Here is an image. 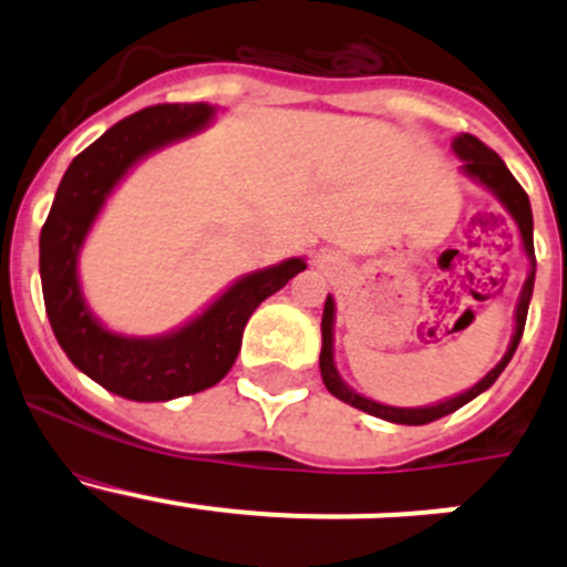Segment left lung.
<instances>
[{
    "instance_id": "obj_1",
    "label": "left lung",
    "mask_w": 567,
    "mask_h": 567,
    "mask_svg": "<svg viewBox=\"0 0 567 567\" xmlns=\"http://www.w3.org/2000/svg\"><path fill=\"white\" fill-rule=\"evenodd\" d=\"M453 151L455 156L463 162V173H466L472 181H477L480 186H485L488 192H494V197L505 205L507 214L516 219L518 233H522V244L524 251L529 257V277L524 282L522 296H518V305H516V329H513V340L507 346L505 357L496 362L494 370L483 375L472 390L455 394V398L442 400V403H433V405H420V409H398V405H386L379 403V400H370L364 394L353 392L346 381L340 379L334 368V299L326 296V305H323V320H320V334H323V348H320V375H323V384L334 398H340L342 403L353 405L359 411H368V414L379 416V420L386 422H398V425H427L433 420H442V416L453 414L458 411L461 405H466L468 400L477 398L480 392L488 390L496 379L502 375V370L507 368V362L513 359L516 353L518 342H522L524 334V323H527V310H529V299H532V288H535V247H532V208H529V197L527 192L522 188V183L513 177L511 169L505 167L499 156L491 151L485 142H480L477 136L472 134H458L453 140Z\"/></svg>"
}]
</instances>
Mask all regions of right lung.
Returning <instances> with one entry per match:
<instances>
[{
  "instance_id": "1",
  "label": "right lung",
  "mask_w": 567,
  "mask_h": 567,
  "mask_svg": "<svg viewBox=\"0 0 567 567\" xmlns=\"http://www.w3.org/2000/svg\"><path fill=\"white\" fill-rule=\"evenodd\" d=\"M214 114L208 104H158L120 120L73 158L40 230V282L56 342L84 375L120 398L156 403L219 384L241 351L251 312L307 268L305 257H288L251 271L197 318L158 337L117 334L87 307L76 271L79 251L106 197L134 164L203 131Z\"/></svg>"
}]
</instances>
